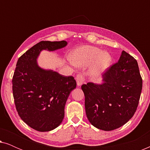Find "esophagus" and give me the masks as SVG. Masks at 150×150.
Listing matches in <instances>:
<instances>
[{
    "instance_id": "34e87169",
    "label": "esophagus",
    "mask_w": 150,
    "mask_h": 150,
    "mask_svg": "<svg viewBox=\"0 0 150 150\" xmlns=\"http://www.w3.org/2000/svg\"><path fill=\"white\" fill-rule=\"evenodd\" d=\"M76 80L77 85L79 86H81L82 84L83 83L84 81H85V79H84V76L83 75L79 74H77L76 77Z\"/></svg>"
}]
</instances>
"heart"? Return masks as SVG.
Wrapping results in <instances>:
<instances>
[{"mask_svg": "<svg viewBox=\"0 0 150 150\" xmlns=\"http://www.w3.org/2000/svg\"><path fill=\"white\" fill-rule=\"evenodd\" d=\"M69 61L73 65L83 67L91 63L90 72L98 76L110 66L112 61L111 56L106 52L91 46H83L76 48L69 56Z\"/></svg>", "mask_w": 150, "mask_h": 150, "instance_id": "b5f03b06", "label": "heart"}]
</instances>
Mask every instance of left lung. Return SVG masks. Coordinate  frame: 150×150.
<instances>
[{"mask_svg":"<svg viewBox=\"0 0 150 150\" xmlns=\"http://www.w3.org/2000/svg\"><path fill=\"white\" fill-rule=\"evenodd\" d=\"M104 83L83 84L86 115L100 130L110 131L128 122L138 106L143 81L136 59L123 50L118 62L102 75Z\"/></svg>","mask_w":150,"mask_h":150,"instance_id":"left-lung-1","label":"left lung"}]
</instances>
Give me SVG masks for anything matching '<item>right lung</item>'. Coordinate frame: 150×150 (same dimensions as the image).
<instances>
[{
    "instance_id": "right-lung-1",
    "label": "right lung",
    "mask_w": 150,
    "mask_h": 150,
    "mask_svg": "<svg viewBox=\"0 0 150 150\" xmlns=\"http://www.w3.org/2000/svg\"><path fill=\"white\" fill-rule=\"evenodd\" d=\"M67 44L42 41L24 53L16 64L12 79L16 110L28 126L40 132L50 131L61 124L67 98L76 82L71 76L40 68L37 58L42 50L53 51Z\"/></svg>"
}]
</instances>
